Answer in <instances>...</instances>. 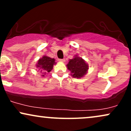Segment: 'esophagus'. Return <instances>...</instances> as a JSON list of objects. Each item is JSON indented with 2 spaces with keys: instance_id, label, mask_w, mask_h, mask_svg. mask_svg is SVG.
Instances as JSON below:
<instances>
[{
  "instance_id": "34e87169",
  "label": "esophagus",
  "mask_w": 131,
  "mask_h": 131,
  "mask_svg": "<svg viewBox=\"0 0 131 131\" xmlns=\"http://www.w3.org/2000/svg\"><path fill=\"white\" fill-rule=\"evenodd\" d=\"M58 61H60V62H64V61H65V60L64 59H58Z\"/></svg>"
}]
</instances>
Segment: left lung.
I'll list each match as a JSON object with an SVG mask.
<instances>
[{"label": "left lung", "mask_w": 131, "mask_h": 131, "mask_svg": "<svg viewBox=\"0 0 131 131\" xmlns=\"http://www.w3.org/2000/svg\"><path fill=\"white\" fill-rule=\"evenodd\" d=\"M67 68L71 73L73 78H81L87 73L89 67L88 64L81 57L75 55L74 58L69 60Z\"/></svg>", "instance_id": "obj_1"}]
</instances>
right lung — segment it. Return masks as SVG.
Returning <instances> with one entry per match:
<instances>
[{"label": "right lung", "mask_w": 131, "mask_h": 131, "mask_svg": "<svg viewBox=\"0 0 131 131\" xmlns=\"http://www.w3.org/2000/svg\"><path fill=\"white\" fill-rule=\"evenodd\" d=\"M55 60L54 58L44 55L37 61L36 67L43 77L46 74L50 72V71L53 69V65L56 63Z\"/></svg>", "instance_id": "1"}]
</instances>
